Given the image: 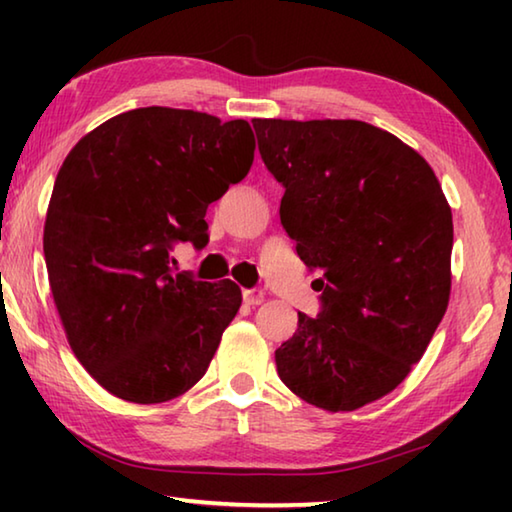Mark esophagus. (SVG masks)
I'll list each match as a JSON object with an SVG mask.
<instances>
[{"mask_svg":"<svg viewBox=\"0 0 512 512\" xmlns=\"http://www.w3.org/2000/svg\"><path fill=\"white\" fill-rule=\"evenodd\" d=\"M241 296H244V302L250 307H257V305H262V302H264V291L262 289H244Z\"/></svg>","mask_w":512,"mask_h":512,"instance_id":"1","label":"esophagus"}]
</instances>
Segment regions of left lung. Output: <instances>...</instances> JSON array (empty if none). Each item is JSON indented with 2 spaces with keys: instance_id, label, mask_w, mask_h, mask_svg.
Segmentation results:
<instances>
[{
  "instance_id": "left-lung-1",
  "label": "left lung",
  "mask_w": 512,
  "mask_h": 512,
  "mask_svg": "<svg viewBox=\"0 0 512 512\" xmlns=\"http://www.w3.org/2000/svg\"><path fill=\"white\" fill-rule=\"evenodd\" d=\"M282 183L280 219L323 273L318 318L275 350L277 375L323 411H354L402 384L452 291V207L418 151L357 119H253Z\"/></svg>"
}]
</instances>
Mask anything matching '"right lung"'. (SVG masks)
<instances>
[{
  "label": "right lung",
  "instance_id": "1",
  "mask_svg": "<svg viewBox=\"0 0 512 512\" xmlns=\"http://www.w3.org/2000/svg\"><path fill=\"white\" fill-rule=\"evenodd\" d=\"M253 158L248 121L162 106L121 112L69 151L42 244L69 348L108 393L169 402L205 375L241 289L173 273L169 250L203 244L207 205Z\"/></svg>",
  "mask_w": 512,
  "mask_h": 512
}]
</instances>
